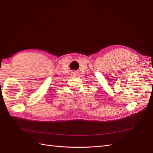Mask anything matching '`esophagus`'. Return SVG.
Returning <instances> with one entry per match:
<instances>
[{
  "label": "esophagus",
  "instance_id": "34e87169",
  "mask_svg": "<svg viewBox=\"0 0 153 153\" xmlns=\"http://www.w3.org/2000/svg\"><path fill=\"white\" fill-rule=\"evenodd\" d=\"M71 76H76V73L75 72V71L71 72Z\"/></svg>",
  "mask_w": 153,
  "mask_h": 153
}]
</instances>
